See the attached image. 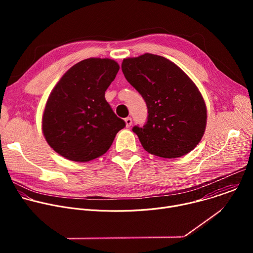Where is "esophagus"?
<instances>
[{
  "mask_svg": "<svg viewBox=\"0 0 253 253\" xmlns=\"http://www.w3.org/2000/svg\"><path fill=\"white\" fill-rule=\"evenodd\" d=\"M125 123H126V126H127V127H130V126L132 125V119H131L130 117H127V118L125 119Z\"/></svg>",
  "mask_w": 253,
  "mask_h": 253,
  "instance_id": "1",
  "label": "esophagus"
}]
</instances>
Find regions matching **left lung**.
Listing matches in <instances>:
<instances>
[{"mask_svg":"<svg viewBox=\"0 0 253 253\" xmlns=\"http://www.w3.org/2000/svg\"><path fill=\"white\" fill-rule=\"evenodd\" d=\"M122 72L147 106V121L132 131L147 152L181 157L200 142L206 126V106L191 79L168 59L144 54L124 59Z\"/></svg>","mask_w":253,"mask_h":253,"instance_id":"obj_1","label":"left lung"}]
</instances>
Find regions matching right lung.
Listing matches in <instances>:
<instances>
[{"label":"right lung","mask_w":253,"mask_h":253,"mask_svg":"<svg viewBox=\"0 0 253 253\" xmlns=\"http://www.w3.org/2000/svg\"><path fill=\"white\" fill-rule=\"evenodd\" d=\"M119 65L90 58L70 68L53 89L43 115V133L61 156L87 162L102 156L126 126L105 99Z\"/></svg>","instance_id":"add662e5"}]
</instances>
